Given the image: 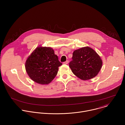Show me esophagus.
Listing matches in <instances>:
<instances>
[{
	"mask_svg": "<svg viewBox=\"0 0 125 125\" xmlns=\"http://www.w3.org/2000/svg\"><path fill=\"white\" fill-rule=\"evenodd\" d=\"M68 62H69L68 60H67V61H66L65 62H63V64H67L68 63Z\"/></svg>",
	"mask_w": 125,
	"mask_h": 125,
	"instance_id": "34e87169",
	"label": "esophagus"
}]
</instances>
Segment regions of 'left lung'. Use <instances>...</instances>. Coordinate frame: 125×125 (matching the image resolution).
Wrapping results in <instances>:
<instances>
[{"label": "left lung", "instance_id": "left-lung-1", "mask_svg": "<svg viewBox=\"0 0 125 125\" xmlns=\"http://www.w3.org/2000/svg\"><path fill=\"white\" fill-rule=\"evenodd\" d=\"M69 64L75 75L81 80H87L98 74L102 61L94 49L85 47L74 51L72 60Z\"/></svg>", "mask_w": 125, "mask_h": 125}]
</instances>
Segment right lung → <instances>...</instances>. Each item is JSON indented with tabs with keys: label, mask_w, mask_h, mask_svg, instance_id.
<instances>
[{
	"label": "right lung",
	"mask_w": 125,
	"mask_h": 125,
	"mask_svg": "<svg viewBox=\"0 0 125 125\" xmlns=\"http://www.w3.org/2000/svg\"><path fill=\"white\" fill-rule=\"evenodd\" d=\"M62 65L51 48L39 47L28 57L25 67L32 80L40 84H46L56 77L58 68Z\"/></svg>",
	"instance_id": "1"
}]
</instances>
